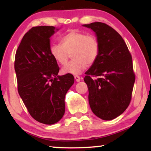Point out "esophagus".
<instances>
[{
  "label": "esophagus",
  "instance_id": "1",
  "mask_svg": "<svg viewBox=\"0 0 151 151\" xmlns=\"http://www.w3.org/2000/svg\"><path fill=\"white\" fill-rule=\"evenodd\" d=\"M74 78H75L76 82H80V80H81V78H80V76H74Z\"/></svg>",
  "mask_w": 151,
  "mask_h": 151
}]
</instances>
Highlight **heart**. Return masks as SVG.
<instances>
[{
    "instance_id": "obj_1",
    "label": "heart",
    "mask_w": 151,
    "mask_h": 151,
    "mask_svg": "<svg viewBox=\"0 0 151 151\" xmlns=\"http://www.w3.org/2000/svg\"><path fill=\"white\" fill-rule=\"evenodd\" d=\"M60 44H53L50 53L60 65L67 63L71 53L73 60L65 66L62 72L65 74L80 75L88 65H93L98 58L100 45L96 36L77 30H70L62 37Z\"/></svg>"
}]
</instances>
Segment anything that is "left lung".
<instances>
[{"label":"left lung","mask_w":151,"mask_h":151,"mask_svg":"<svg viewBox=\"0 0 151 151\" xmlns=\"http://www.w3.org/2000/svg\"><path fill=\"white\" fill-rule=\"evenodd\" d=\"M96 34L100 45L96 61L85 74L91 109L103 120H111L124 112L131 100L135 83L132 57L124 40L115 29L100 22L83 24ZM91 76H98L93 80Z\"/></svg>","instance_id":"obj_1"}]
</instances>
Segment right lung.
Wrapping results in <instances>:
<instances>
[{"label":"right lung","mask_w":151,"mask_h":151,"mask_svg":"<svg viewBox=\"0 0 151 151\" xmlns=\"http://www.w3.org/2000/svg\"><path fill=\"white\" fill-rule=\"evenodd\" d=\"M59 29L32 27L24 34L15 56L18 93L33 118L45 124L62 119L65 95L74 83L71 74L58 75L60 68L50 53V38Z\"/></svg>","instance_id":"add662e5"}]
</instances>
